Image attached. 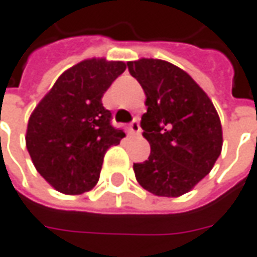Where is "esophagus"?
Here are the masks:
<instances>
[{"instance_id": "1", "label": "esophagus", "mask_w": 257, "mask_h": 257, "mask_svg": "<svg viewBox=\"0 0 257 257\" xmlns=\"http://www.w3.org/2000/svg\"><path fill=\"white\" fill-rule=\"evenodd\" d=\"M129 128H131V131H132V134H134V135H140L141 134L140 120H138V119H135V120L129 125Z\"/></svg>"}]
</instances>
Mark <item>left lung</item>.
Returning <instances> with one entry per match:
<instances>
[{
	"instance_id": "1",
	"label": "left lung",
	"mask_w": 257,
	"mask_h": 257,
	"mask_svg": "<svg viewBox=\"0 0 257 257\" xmlns=\"http://www.w3.org/2000/svg\"><path fill=\"white\" fill-rule=\"evenodd\" d=\"M126 64L148 106L141 128L151 154L134 164L137 181L152 194L180 197L211 171L221 154L217 110L194 79L173 63L140 59Z\"/></svg>"
}]
</instances>
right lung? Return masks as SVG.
<instances>
[{"label":"right lung","instance_id":"1","mask_svg":"<svg viewBox=\"0 0 257 257\" xmlns=\"http://www.w3.org/2000/svg\"><path fill=\"white\" fill-rule=\"evenodd\" d=\"M123 62L87 59L60 74L30 115L26 147L36 170L57 191L77 195L99 181L103 157L125 137L110 123L103 93Z\"/></svg>","mask_w":257,"mask_h":257}]
</instances>
